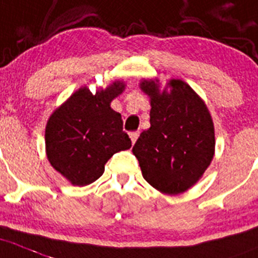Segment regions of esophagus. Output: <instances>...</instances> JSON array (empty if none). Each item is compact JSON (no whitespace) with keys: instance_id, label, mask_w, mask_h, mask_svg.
I'll list each match as a JSON object with an SVG mask.
<instances>
[{"instance_id":"34e87169","label":"esophagus","mask_w":258,"mask_h":258,"mask_svg":"<svg viewBox=\"0 0 258 258\" xmlns=\"http://www.w3.org/2000/svg\"><path fill=\"white\" fill-rule=\"evenodd\" d=\"M137 137H139V132H131V134H130V139H131L132 144L136 143Z\"/></svg>"}]
</instances>
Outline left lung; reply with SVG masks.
Listing matches in <instances>:
<instances>
[{"instance_id":"1","label":"left lung","mask_w":258,"mask_h":258,"mask_svg":"<svg viewBox=\"0 0 258 258\" xmlns=\"http://www.w3.org/2000/svg\"><path fill=\"white\" fill-rule=\"evenodd\" d=\"M143 79L140 89L150 98V128L141 132L132 153L143 177L164 195H179L199 182L215 154L210 110L187 83Z\"/></svg>"}]
</instances>
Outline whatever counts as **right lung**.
Listing matches in <instances>:
<instances>
[{"mask_svg":"<svg viewBox=\"0 0 258 258\" xmlns=\"http://www.w3.org/2000/svg\"><path fill=\"white\" fill-rule=\"evenodd\" d=\"M124 89L123 80H114L95 94L81 86L48 118L44 135L48 162L74 186L95 182L115 153L132 146L121 114L110 107Z\"/></svg>","mask_w":258,"mask_h":258,"instance_id":"right-lung-1","label":"right lung"}]
</instances>
